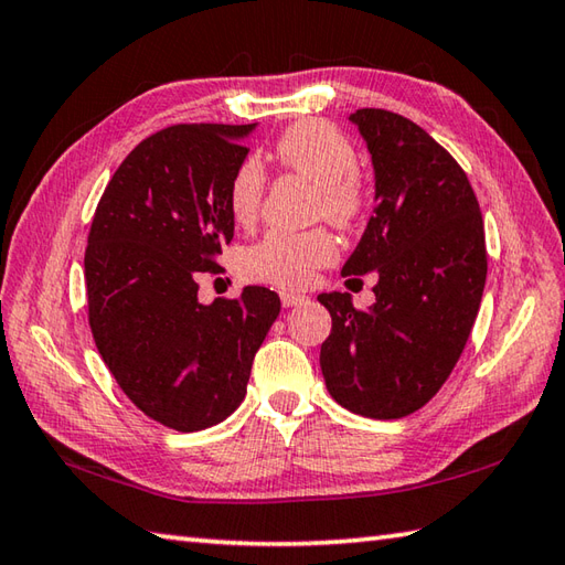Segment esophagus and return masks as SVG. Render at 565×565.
I'll list each match as a JSON object with an SVG mask.
<instances>
[{
  "label": "esophagus",
  "mask_w": 565,
  "mask_h": 565,
  "mask_svg": "<svg viewBox=\"0 0 565 565\" xmlns=\"http://www.w3.org/2000/svg\"><path fill=\"white\" fill-rule=\"evenodd\" d=\"M279 296H281L284 308H294V306L306 301V296H303V294H296V291H281Z\"/></svg>",
  "instance_id": "esophagus-1"
}]
</instances>
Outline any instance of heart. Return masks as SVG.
Here are the masks:
<instances>
[{
    "instance_id": "obj_1",
    "label": "heart",
    "mask_w": 565,
    "mask_h": 565,
    "mask_svg": "<svg viewBox=\"0 0 565 565\" xmlns=\"http://www.w3.org/2000/svg\"><path fill=\"white\" fill-rule=\"evenodd\" d=\"M274 158L289 172L306 177L320 191L318 209L334 223H352L364 206V184L356 174L352 140L334 126L306 118L286 128L274 142ZM264 196V170L259 160L247 158L233 172L227 206L239 225L255 223ZM338 257V243L328 231L289 233L271 231L249 245L239 267L252 281L301 289L320 267Z\"/></svg>"
}]
</instances>
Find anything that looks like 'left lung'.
I'll return each instance as SVG.
<instances>
[{"label":"left lung","mask_w":565,"mask_h":565,"mask_svg":"<svg viewBox=\"0 0 565 565\" xmlns=\"http://www.w3.org/2000/svg\"><path fill=\"white\" fill-rule=\"evenodd\" d=\"M374 167V215L342 276H379L376 303L320 294L332 332L320 347L330 395L350 413L398 419L419 411L459 362L483 298L481 209L451 154L407 118L350 116Z\"/></svg>","instance_id":"left-lung-1"}]
</instances>
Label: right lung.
<instances>
[{"label":"right lung","mask_w":565,"mask_h":565,"mask_svg":"<svg viewBox=\"0 0 565 565\" xmlns=\"http://www.w3.org/2000/svg\"><path fill=\"white\" fill-rule=\"evenodd\" d=\"M257 124L170 126L111 177L84 255L89 328L116 383L148 417L196 431L243 403L281 301L264 286L199 301V274L233 239V172Z\"/></svg>","instance_id":"obj_1"}]
</instances>
